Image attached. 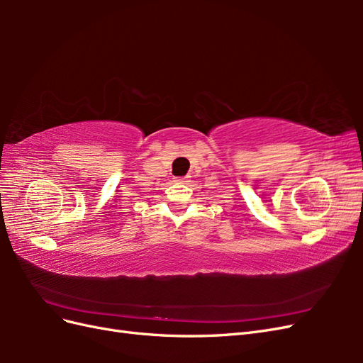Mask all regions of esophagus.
I'll use <instances>...</instances> for the list:
<instances>
[{
  "instance_id": "1",
  "label": "esophagus",
  "mask_w": 363,
  "mask_h": 363,
  "mask_svg": "<svg viewBox=\"0 0 363 363\" xmlns=\"http://www.w3.org/2000/svg\"><path fill=\"white\" fill-rule=\"evenodd\" d=\"M175 182H179V183H188L189 180H188V177H180V179H177Z\"/></svg>"
}]
</instances>
